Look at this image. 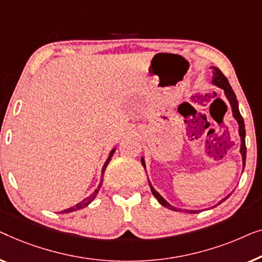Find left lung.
<instances>
[{
	"instance_id": "1",
	"label": "left lung",
	"mask_w": 262,
	"mask_h": 262,
	"mask_svg": "<svg viewBox=\"0 0 262 262\" xmlns=\"http://www.w3.org/2000/svg\"><path fill=\"white\" fill-rule=\"evenodd\" d=\"M212 83L215 84L216 86H219V88H221V89L224 90V94H226L228 101H229L230 105H231V110H233V116L235 117V120H236L237 123H238V133H240V138H241V148H240V152H241V154H242L243 168H245V165H246V153H247L246 141H245V138H246V129H245V122H243V119H242V116H241V114H240V110H238V103H237L236 96H235L233 89H231V86H230L229 82H228L227 77L224 76L223 73H222V71H221V70L217 69V68H213V78H212ZM141 163H142V165H143V167H146V166H145V160H143V158L141 159ZM148 184H149V186H150V191H152V193L154 194V197L157 198L158 202H159V203H160L161 205L165 206V208H167V209L174 210V211H183V209H177V208H174V206H172L171 204H168L167 202L165 201L164 198L161 197L160 194L158 193L156 190H154V187H153L152 185H150L149 180H148ZM229 196H230V194H229ZM229 196H228V197H229ZM228 197L224 198V200H227ZM224 200L221 201L219 204L222 203V202H223ZM184 211L189 212V213H196V212H198V210H184Z\"/></svg>"
}]
</instances>
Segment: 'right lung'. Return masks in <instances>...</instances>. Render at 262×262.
Here are the masks:
<instances>
[{
  "label": "right lung",
  "mask_w": 262,
  "mask_h": 262,
  "mask_svg": "<svg viewBox=\"0 0 262 262\" xmlns=\"http://www.w3.org/2000/svg\"><path fill=\"white\" fill-rule=\"evenodd\" d=\"M114 152H115V149H113L112 152H110L109 157H108V159H106V161H105V163H104V166H103V168H102V179H101V183H99V185H98L97 189H96V190L94 191V193H91L89 197H86V198H85V200H83L82 202H79L78 204L73 205V206H71V208H69V209H65V210H62V211H60V213H68V212H72V211H76V210H79V209H83V208H85L86 205H89V204L91 203V202H93V201L95 200V197L97 196V193H98V191H99V187L102 186V183H103V174H104V171H105V168H106V166H108V164H109L110 159H112V157H113Z\"/></svg>",
  "instance_id": "1"
}]
</instances>
